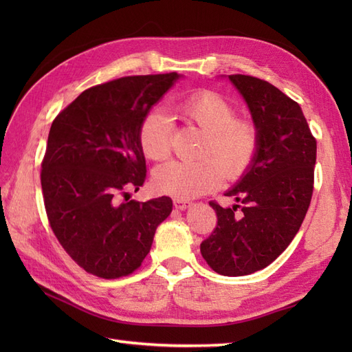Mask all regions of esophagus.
Here are the masks:
<instances>
[{
    "label": "esophagus",
    "instance_id": "esophagus-1",
    "mask_svg": "<svg viewBox=\"0 0 352 352\" xmlns=\"http://www.w3.org/2000/svg\"><path fill=\"white\" fill-rule=\"evenodd\" d=\"M190 204L192 203L188 199H178V198L174 199V207L178 208V210H186V208H188Z\"/></svg>",
    "mask_w": 352,
    "mask_h": 352
}]
</instances>
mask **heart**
Masks as SVG:
<instances>
[{"label": "heart", "instance_id": "heart-1", "mask_svg": "<svg viewBox=\"0 0 352 352\" xmlns=\"http://www.w3.org/2000/svg\"><path fill=\"white\" fill-rule=\"evenodd\" d=\"M184 122L203 131L198 157L193 163L169 162L154 170L157 190L178 199L204 195L219 188L227 175L237 180L250 170L260 148L257 124L237 118V109L214 91H198L175 104ZM139 146L153 162L166 160L170 154L172 124L162 110L148 111L139 126Z\"/></svg>", "mask_w": 352, "mask_h": 352}]
</instances>
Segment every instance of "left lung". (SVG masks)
<instances>
[{
    "instance_id": "obj_1",
    "label": "left lung",
    "mask_w": 352,
    "mask_h": 352,
    "mask_svg": "<svg viewBox=\"0 0 352 352\" xmlns=\"http://www.w3.org/2000/svg\"><path fill=\"white\" fill-rule=\"evenodd\" d=\"M251 110L260 148L250 170L226 197L237 204L210 206L218 222L201 243L207 265L227 276L271 265L294 241L309 210L315 183L316 139L300 104L257 77L228 76Z\"/></svg>"
}]
</instances>
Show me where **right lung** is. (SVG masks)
I'll use <instances>...</instances> for the list:
<instances>
[{"mask_svg": "<svg viewBox=\"0 0 352 352\" xmlns=\"http://www.w3.org/2000/svg\"><path fill=\"white\" fill-rule=\"evenodd\" d=\"M178 78L131 76L89 87L51 124L41 170L45 210L63 250L100 278L139 269L172 212L169 197L139 203L129 190L146 178L142 119Z\"/></svg>", "mask_w": 352, "mask_h": 352, "instance_id": "1", "label": "right lung"}]
</instances>
